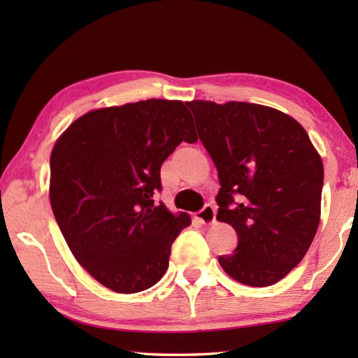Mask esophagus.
<instances>
[{
  "mask_svg": "<svg viewBox=\"0 0 358 358\" xmlns=\"http://www.w3.org/2000/svg\"><path fill=\"white\" fill-rule=\"evenodd\" d=\"M215 215H217L215 208L212 206V204H204V208L195 214V218L203 224H210L215 222Z\"/></svg>",
  "mask_w": 358,
  "mask_h": 358,
  "instance_id": "34e87169",
  "label": "esophagus"
}]
</instances>
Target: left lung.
I'll return each instance as SVG.
<instances>
[{"instance_id":"8db88e82","label":"left lung","mask_w":358,"mask_h":358,"mask_svg":"<svg viewBox=\"0 0 358 358\" xmlns=\"http://www.w3.org/2000/svg\"><path fill=\"white\" fill-rule=\"evenodd\" d=\"M196 131L218 171L217 220L238 245L218 263L243 285L264 287L286 277L320 223L323 163L300 123L260 104L195 100Z\"/></svg>"}]
</instances>
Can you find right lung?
Here are the masks:
<instances>
[{"instance_id":"1","label":"right lung","mask_w":358,"mask_h":358,"mask_svg":"<svg viewBox=\"0 0 358 358\" xmlns=\"http://www.w3.org/2000/svg\"><path fill=\"white\" fill-rule=\"evenodd\" d=\"M196 140L183 101L150 98L87 112L53 146V215L77 262L110 291L141 292L164 275L191 217L152 196L164 159Z\"/></svg>"}]
</instances>
